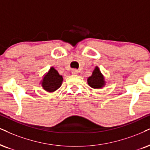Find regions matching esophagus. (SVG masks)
Masks as SVG:
<instances>
[{
	"label": "esophagus",
	"instance_id": "1",
	"mask_svg": "<svg viewBox=\"0 0 150 150\" xmlns=\"http://www.w3.org/2000/svg\"><path fill=\"white\" fill-rule=\"evenodd\" d=\"M71 73L73 74H77L79 73V71L77 69H74L71 70Z\"/></svg>",
	"mask_w": 150,
	"mask_h": 150
}]
</instances>
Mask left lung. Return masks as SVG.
<instances>
[{"instance_id": "left-lung-1", "label": "left lung", "mask_w": 150, "mask_h": 150, "mask_svg": "<svg viewBox=\"0 0 150 150\" xmlns=\"http://www.w3.org/2000/svg\"><path fill=\"white\" fill-rule=\"evenodd\" d=\"M88 83L91 88L95 89H99L105 86L104 77L101 73L98 67H96L95 69L92 71L91 76L88 79Z\"/></svg>"}]
</instances>
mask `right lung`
<instances>
[{
  "label": "right lung",
  "mask_w": 150,
  "mask_h": 150,
  "mask_svg": "<svg viewBox=\"0 0 150 150\" xmlns=\"http://www.w3.org/2000/svg\"><path fill=\"white\" fill-rule=\"evenodd\" d=\"M63 78L54 67L50 68L42 81V86L44 90L49 92H53L58 89L62 85Z\"/></svg>",
  "instance_id": "1"
}]
</instances>
